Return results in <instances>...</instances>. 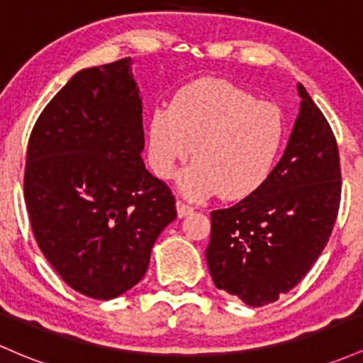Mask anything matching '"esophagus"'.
Here are the masks:
<instances>
[{"label":"esophagus","mask_w":363,"mask_h":363,"mask_svg":"<svg viewBox=\"0 0 363 363\" xmlns=\"http://www.w3.org/2000/svg\"><path fill=\"white\" fill-rule=\"evenodd\" d=\"M189 213H193V206L186 205V203H182V201H177V215H179V218L188 217Z\"/></svg>","instance_id":"esophagus-1"}]
</instances>
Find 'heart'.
I'll list each match as a JSON object with an SVG mask.
<instances>
[{
    "mask_svg": "<svg viewBox=\"0 0 363 363\" xmlns=\"http://www.w3.org/2000/svg\"><path fill=\"white\" fill-rule=\"evenodd\" d=\"M284 134L276 105L222 79H201L182 87L169 108L151 113L148 162L158 177L170 179L193 151L194 162L177 177L179 191L191 200L217 191L241 200L269 179Z\"/></svg>",
    "mask_w": 363,
    "mask_h": 363,
    "instance_id": "obj_1",
    "label": "heart"
}]
</instances>
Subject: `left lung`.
<instances>
[{
  "label": "left lung",
  "mask_w": 363,
  "mask_h": 363,
  "mask_svg": "<svg viewBox=\"0 0 363 363\" xmlns=\"http://www.w3.org/2000/svg\"><path fill=\"white\" fill-rule=\"evenodd\" d=\"M298 94L300 113L269 179L234 206L212 212L210 276L250 306L272 303L306 276L340 208L336 138L301 84Z\"/></svg>",
  "instance_id": "obj_1"
}]
</instances>
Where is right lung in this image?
<instances>
[{"instance_id":"1","label":"right lung","mask_w":363,"mask_h":363,"mask_svg":"<svg viewBox=\"0 0 363 363\" xmlns=\"http://www.w3.org/2000/svg\"><path fill=\"white\" fill-rule=\"evenodd\" d=\"M143 103L133 60L74 75L39 115L23 177L35 241L75 291L111 300L145 277L177 217L143 163Z\"/></svg>"}]
</instances>
